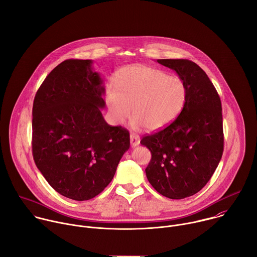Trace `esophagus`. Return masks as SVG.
I'll list each match as a JSON object with an SVG mask.
<instances>
[{
  "mask_svg": "<svg viewBox=\"0 0 257 257\" xmlns=\"http://www.w3.org/2000/svg\"><path fill=\"white\" fill-rule=\"evenodd\" d=\"M130 140H131V145L133 148L137 147L140 144V138H139V136H137L135 134H131Z\"/></svg>",
  "mask_w": 257,
  "mask_h": 257,
  "instance_id": "obj_1",
  "label": "esophagus"
}]
</instances>
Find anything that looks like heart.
Segmentation results:
<instances>
[{
	"label": "heart",
	"instance_id": "obj_1",
	"mask_svg": "<svg viewBox=\"0 0 257 257\" xmlns=\"http://www.w3.org/2000/svg\"><path fill=\"white\" fill-rule=\"evenodd\" d=\"M108 87L105 101L112 121L122 123L131 114V125L158 132L169 125L181 112L186 100V86L178 77L145 66L120 70Z\"/></svg>",
	"mask_w": 257,
	"mask_h": 257
}]
</instances>
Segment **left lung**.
I'll use <instances>...</instances> for the list:
<instances>
[{
	"mask_svg": "<svg viewBox=\"0 0 257 257\" xmlns=\"http://www.w3.org/2000/svg\"><path fill=\"white\" fill-rule=\"evenodd\" d=\"M186 86L177 118L142 139L152 154L146 175L160 194L182 199L198 192L213 176L224 151L222 104L208 75L188 60H157Z\"/></svg>",
	"mask_w": 257,
	"mask_h": 257,
	"instance_id": "1",
	"label": "left lung"
}]
</instances>
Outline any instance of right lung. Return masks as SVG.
<instances>
[{
  "mask_svg": "<svg viewBox=\"0 0 257 257\" xmlns=\"http://www.w3.org/2000/svg\"><path fill=\"white\" fill-rule=\"evenodd\" d=\"M91 60H67L36 92L32 108L34 162L60 194L74 200L98 195L112 180L130 134L103 118L105 88Z\"/></svg>",
  "mask_w": 257,
  "mask_h": 257,
  "instance_id": "right-lung-1",
  "label": "right lung"
}]
</instances>
